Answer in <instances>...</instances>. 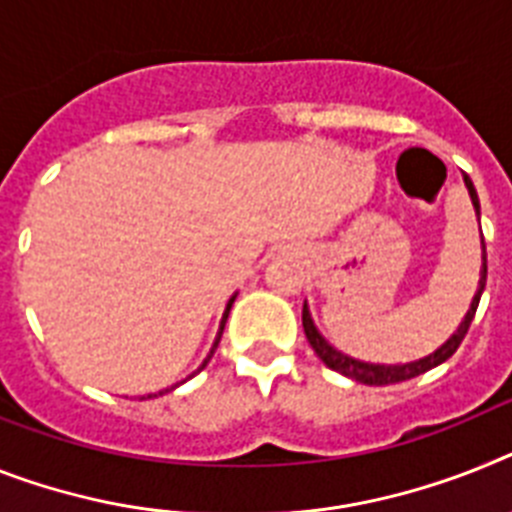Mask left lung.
<instances>
[{
	"label": "left lung",
	"instance_id": "8db88e82",
	"mask_svg": "<svg viewBox=\"0 0 512 512\" xmlns=\"http://www.w3.org/2000/svg\"><path fill=\"white\" fill-rule=\"evenodd\" d=\"M466 179V187H468V195H471V203H474L476 213H479V197H476V190L474 184H471V179H468V174L463 176ZM482 281H479V291H476L474 302H471V307H468L466 317H463L461 328L455 330L453 338H450L448 343H442L440 349L435 351V354L424 356V359H419V362H411V364H367V362H356V359H351V356L341 354V351H336L333 346H330L325 338L317 333L315 322H312V317H309L307 312V304H304L302 309V325H304V336H307L309 346L315 349V354L320 356L322 362L328 364L330 369H336V372H341V375L351 377V380L356 382H364V385H393V382H403V380H411V377H419L424 375V372H429L432 367H437V364L448 362L450 356L458 351V346H461V341L466 338L468 328H471V320H474L476 315V307H479V299H482V291H484V283H487V247H484V239H482Z\"/></svg>",
	"mask_w": 512,
	"mask_h": 512
}]
</instances>
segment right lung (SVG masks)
Listing matches in <instances>:
<instances>
[{
    "label": "right lung",
    "instance_id": "add662e5",
    "mask_svg": "<svg viewBox=\"0 0 512 512\" xmlns=\"http://www.w3.org/2000/svg\"><path fill=\"white\" fill-rule=\"evenodd\" d=\"M231 304H234V296H231V302H229V304H226V312H223V320H221V330H218V338H216V343H213V349H210L208 359H205V362H203V367H200V369H205V364H208V362H210V356L216 354V349H218V343H221V336H223V325H226V317H229V309H231ZM200 369H197V372H200ZM158 395H161V393H158ZM148 398H150V395H148Z\"/></svg>",
    "mask_w": 512,
    "mask_h": 512
}]
</instances>
